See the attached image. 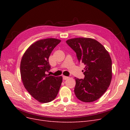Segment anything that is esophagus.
<instances>
[{"mask_svg":"<svg viewBox=\"0 0 130 130\" xmlns=\"http://www.w3.org/2000/svg\"><path fill=\"white\" fill-rule=\"evenodd\" d=\"M69 78V77H68V76H63V80H67V79H68V78Z\"/></svg>","mask_w":130,"mask_h":130,"instance_id":"obj_1","label":"esophagus"}]
</instances>
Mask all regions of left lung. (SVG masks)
<instances>
[{
    "label": "left lung",
    "instance_id": "1",
    "mask_svg": "<svg viewBox=\"0 0 130 130\" xmlns=\"http://www.w3.org/2000/svg\"><path fill=\"white\" fill-rule=\"evenodd\" d=\"M66 43L76 53L78 62L86 66L84 79L75 77V94L83 102L96 101L111 82L112 60L108 52L101 43L90 38H72Z\"/></svg>",
    "mask_w": 130,
    "mask_h": 130
}]
</instances>
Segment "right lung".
Masks as SVG:
<instances>
[{"label": "right lung", "mask_w": 130, "mask_h": 130, "mask_svg": "<svg viewBox=\"0 0 130 130\" xmlns=\"http://www.w3.org/2000/svg\"><path fill=\"white\" fill-rule=\"evenodd\" d=\"M61 40L46 38L31 45L22 57L20 72L24 87L40 103H47L55 99L62 82V77L46 74L51 67L49 57Z\"/></svg>", "instance_id": "obj_1"}]
</instances>
